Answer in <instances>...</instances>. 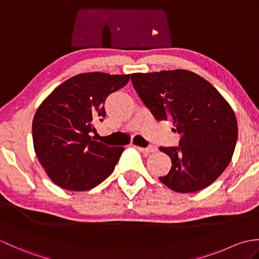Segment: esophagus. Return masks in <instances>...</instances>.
Instances as JSON below:
<instances>
[{
    "instance_id": "obj_1",
    "label": "esophagus",
    "mask_w": 259,
    "mask_h": 259,
    "mask_svg": "<svg viewBox=\"0 0 259 259\" xmlns=\"http://www.w3.org/2000/svg\"><path fill=\"white\" fill-rule=\"evenodd\" d=\"M137 149L141 152H147V153H151V152H155L157 151V148L156 147H149V148H142V147H138V146H135Z\"/></svg>"
}]
</instances>
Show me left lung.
<instances>
[{
  "label": "left lung",
  "mask_w": 259,
  "mask_h": 259,
  "mask_svg": "<svg viewBox=\"0 0 259 259\" xmlns=\"http://www.w3.org/2000/svg\"><path fill=\"white\" fill-rule=\"evenodd\" d=\"M135 90L158 121L172 120L180 134L178 147H160L171 169L159 180L187 194L212 184L233 158L238 137L233 108L216 88L200 75L177 69L133 73Z\"/></svg>",
  "instance_id": "8db88e82"
}]
</instances>
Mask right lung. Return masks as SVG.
I'll list each match as a JSON object with an SVG mask.
<instances>
[{
  "label": "right lung",
  "mask_w": 259,
  "mask_h": 259,
  "mask_svg": "<svg viewBox=\"0 0 259 259\" xmlns=\"http://www.w3.org/2000/svg\"><path fill=\"white\" fill-rule=\"evenodd\" d=\"M129 79L130 74L80 73L57 87L40 104L32 122L33 146L54 184L85 191L112 174L124 148L109 147L90 134L97 121L106 117L107 97Z\"/></svg>",
  "instance_id": "obj_1"
}]
</instances>
